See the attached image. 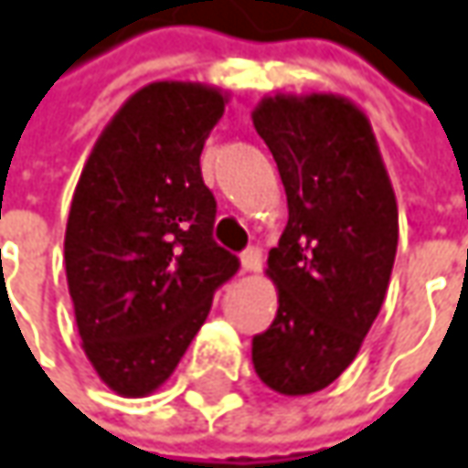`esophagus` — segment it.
<instances>
[{
	"mask_svg": "<svg viewBox=\"0 0 468 468\" xmlns=\"http://www.w3.org/2000/svg\"><path fill=\"white\" fill-rule=\"evenodd\" d=\"M263 266V252H261V247H247L245 252H242V269L247 273H252V271H261Z\"/></svg>",
	"mask_w": 468,
	"mask_h": 468,
	"instance_id": "1",
	"label": "esophagus"
}]
</instances>
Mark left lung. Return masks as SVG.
<instances>
[{"label": "left lung", "mask_w": 468, "mask_h": 468, "mask_svg": "<svg viewBox=\"0 0 468 468\" xmlns=\"http://www.w3.org/2000/svg\"><path fill=\"white\" fill-rule=\"evenodd\" d=\"M282 176L290 221L266 273L279 311L252 366L282 395H311L353 363L385 303L398 202L368 118L337 94H273L252 110Z\"/></svg>", "instance_id": "1"}]
</instances>
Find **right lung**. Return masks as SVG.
<instances>
[{
  "mask_svg": "<svg viewBox=\"0 0 468 468\" xmlns=\"http://www.w3.org/2000/svg\"><path fill=\"white\" fill-rule=\"evenodd\" d=\"M213 86L157 81L131 94L83 165L65 273L83 353L112 392L163 385L239 258L216 245L199 154L221 121Z\"/></svg>",
  "mask_w": 468,
  "mask_h": 468,
  "instance_id": "right-lung-1",
  "label": "right lung"
}]
</instances>
